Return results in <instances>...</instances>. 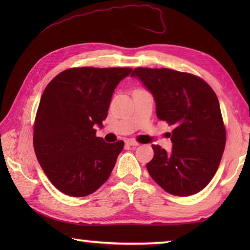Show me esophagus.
Wrapping results in <instances>:
<instances>
[{
	"label": "esophagus",
	"instance_id": "1",
	"mask_svg": "<svg viewBox=\"0 0 250 250\" xmlns=\"http://www.w3.org/2000/svg\"><path fill=\"white\" fill-rule=\"evenodd\" d=\"M125 144H126V145H130V146H139L140 143L136 142L135 140L128 139V140H125Z\"/></svg>",
	"mask_w": 250,
	"mask_h": 250
}]
</instances>
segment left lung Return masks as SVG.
Masks as SVG:
<instances>
[{
	"label": "left lung",
	"mask_w": 250,
	"mask_h": 250,
	"mask_svg": "<svg viewBox=\"0 0 250 250\" xmlns=\"http://www.w3.org/2000/svg\"><path fill=\"white\" fill-rule=\"evenodd\" d=\"M131 76L151 92L158 118L174 126L172 151L152 145L155 155L146 166L148 173L168 193H198L214 177L226 146L216 93L202 78L169 68L137 67Z\"/></svg>",
	"instance_id": "1"
}]
</instances>
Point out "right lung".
Instances as JSON below:
<instances>
[{
    "label": "right lung",
    "mask_w": 250,
    "mask_h": 250,
    "mask_svg": "<svg viewBox=\"0 0 250 250\" xmlns=\"http://www.w3.org/2000/svg\"><path fill=\"white\" fill-rule=\"evenodd\" d=\"M128 67H74L47 84L35 117L37 160L55 187L81 198L93 193L110 176L125 143L97 137L114 90L130 75Z\"/></svg>",
    "instance_id": "add662e5"
}]
</instances>
